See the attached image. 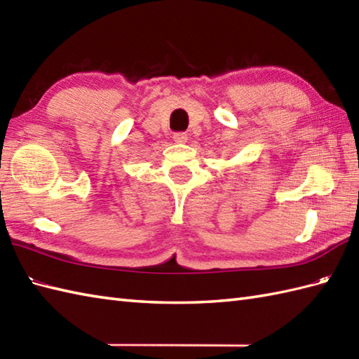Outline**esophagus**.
Segmentation results:
<instances>
[{
	"instance_id": "1",
	"label": "esophagus",
	"mask_w": 359,
	"mask_h": 359,
	"mask_svg": "<svg viewBox=\"0 0 359 359\" xmlns=\"http://www.w3.org/2000/svg\"><path fill=\"white\" fill-rule=\"evenodd\" d=\"M172 140H174L175 143H187L188 135H187L185 133H175V134L172 135Z\"/></svg>"
}]
</instances>
